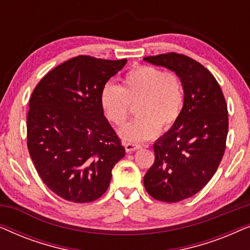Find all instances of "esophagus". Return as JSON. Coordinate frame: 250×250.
Returning a JSON list of instances; mask_svg holds the SVG:
<instances>
[{"instance_id":"1","label":"esophagus","mask_w":250,"mask_h":250,"mask_svg":"<svg viewBox=\"0 0 250 250\" xmlns=\"http://www.w3.org/2000/svg\"><path fill=\"white\" fill-rule=\"evenodd\" d=\"M124 146H125L126 152H133L135 151V150L141 148V146L138 145V143H131V142H125Z\"/></svg>"}]
</instances>
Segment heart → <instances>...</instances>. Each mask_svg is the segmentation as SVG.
Here are the masks:
<instances>
[{"instance_id": "obj_1", "label": "heart", "mask_w": 250, "mask_h": 250, "mask_svg": "<svg viewBox=\"0 0 250 250\" xmlns=\"http://www.w3.org/2000/svg\"><path fill=\"white\" fill-rule=\"evenodd\" d=\"M138 116L119 129L128 141H143L167 131L176 124L184 105V88L179 75L152 66L132 68L121 86L105 84L100 93V105L111 124L121 125L128 118L131 105Z\"/></svg>"}]
</instances>
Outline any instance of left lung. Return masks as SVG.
I'll list each match as a JSON object with an SVG mask.
<instances>
[{
    "mask_svg": "<svg viewBox=\"0 0 250 250\" xmlns=\"http://www.w3.org/2000/svg\"><path fill=\"white\" fill-rule=\"evenodd\" d=\"M145 60L175 71L183 84L182 114L153 145L155 163L143 179L152 198L177 203L199 192L217 170L227 145L228 105L213 74L192 58L168 52Z\"/></svg>",
    "mask_w": 250,
    "mask_h": 250,
    "instance_id": "left-lung-1",
    "label": "left lung"
}]
</instances>
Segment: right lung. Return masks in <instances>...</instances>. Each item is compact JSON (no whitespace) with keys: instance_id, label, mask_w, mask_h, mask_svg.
I'll return each mask as SVG.
<instances>
[{"instance_id":"1","label":"right lung","mask_w":250,"mask_h":250,"mask_svg":"<svg viewBox=\"0 0 250 250\" xmlns=\"http://www.w3.org/2000/svg\"><path fill=\"white\" fill-rule=\"evenodd\" d=\"M126 59L78 56L49 71L34 88L27 146L45 186L62 199L91 203L107 191L125 156L100 105L102 87Z\"/></svg>"}]
</instances>
